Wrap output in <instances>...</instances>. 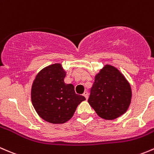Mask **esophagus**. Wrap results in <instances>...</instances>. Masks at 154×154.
Masks as SVG:
<instances>
[{
  "label": "esophagus",
  "mask_w": 154,
  "mask_h": 154,
  "mask_svg": "<svg viewBox=\"0 0 154 154\" xmlns=\"http://www.w3.org/2000/svg\"><path fill=\"white\" fill-rule=\"evenodd\" d=\"M83 96H85V99H88V92H87V91H85V93H84Z\"/></svg>",
  "instance_id": "esophagus-1"
}]
</instances>
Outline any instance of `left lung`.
<instances>
[{
    "mask_svg": "<svg viewBox=\"0 0 154 154\" xmlns=\"http://www.w3.org/2000/svg\"><path fill=\"white\" fill-rule=\"evenodd\" d=\"M131 97L129 82L117 68L107 64L95 76L88 102L99 116L112 120L127 111Z\"/></svg>",
    "mask_w": 154,
    "mask_h": 154,
    "instance_id": "1",
    "label": "left lung"
}]
</instances>
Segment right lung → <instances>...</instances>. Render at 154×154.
Wrapping results in <instances>:
<instances>
[{
	"label": "right lung",
	"instance_id": "obj_1",
	"mask_svg": "<svg viewBox=\"0 0 154 154\" xmlns=\"http://www.w3.org/2000/svg\"><path fill=\"white\" fill-rule=\"evenodd\" d=\"M66 72L61 64L42 69L33 82L32 105L39 116L53 124H63L70 119L78 105L85 98L75 93L74 86L64 82Z\"/></svg>",
	"mask_w": 154,
	"mask_h": 154
}]
</instances>
